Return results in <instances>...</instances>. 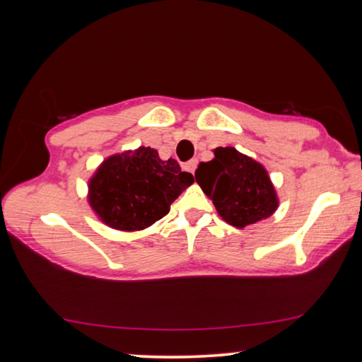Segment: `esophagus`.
Segmentation results:
<instances>
[{
	"instance_id": "obj_1",
	"label": "esophagus",
	"mask_w": 362,
	"mask_h": 362,
	"mask_svg": "<svg viewBox=\"0 0 362 362\" xmlns=\"http://www.w3.org/2000/svg\"><path fill=\"white\" fill-rule=\"evenodd\" d=\"M196 166H198V161H196V159H189L188 163L183 164V169L188 170V173L194 174V169H196Z\"/></svg>"
}]
</instances>
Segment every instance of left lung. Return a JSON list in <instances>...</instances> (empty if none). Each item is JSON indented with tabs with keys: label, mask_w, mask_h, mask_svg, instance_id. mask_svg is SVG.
Returning a JSON list of instances; mask_svg holds the SVG:
<instances>
[{
	"label": "left lung",
	"mask_w": 362,
	"mask_h": 362,
	"mask_svg": "<svg viewBox=\"0 0 362 362\" xmlns=\"http://www.w3.org/2000/svg\"><path fill=\"white\" fill-rule=\"evenodd\" d=\"M214 156L199 163L194 179L226 223L244 228L278 209L276 192L260 163L233 146H218Z\"/></svg>",
	"instance_id": "left-lung-1"
}]
</instances>
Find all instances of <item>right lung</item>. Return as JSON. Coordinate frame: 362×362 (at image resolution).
Listing matches in <instances>:
<instances>
[{
    "mask_svg": "<svg viewBox=\"0 0 362 362\" xmlns=\"http://www.w3.org/2000/svg\"><path fill=\"white\" fill-rule=\"evenodd\" d=\"M193 183L179 163L163 161L150 146L107 158L89 180V204L103 223L137 231L158 222Z\"/></svg>",
    "mask_w": 362,
    "mask_h": 362,
    "instance_id": "1",
    "label": "right lung"
}]
</instances>
